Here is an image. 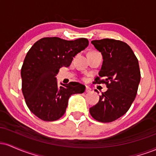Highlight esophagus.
Returning <instances> with one entry per match:
<instances>
[{
    "label": "esophagus",
    "instance_id": "obj_1",
    "mask_svg": "<svg viewBox=\"0 0 156 156\" xmlns=\"http://www.w3.org/2000/svg\"><path fill=\"white\" fill-rule=\"evenodd\" d=\"M91 91H92V89L90 88V87H86V92H87V93H89V92H91Z\"/></svg>",
    "mask_w": 156,
    "mask_h": 156
}]
</instances>
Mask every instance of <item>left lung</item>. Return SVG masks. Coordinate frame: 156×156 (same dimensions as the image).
I'll use <instances>...</instances> for the list:
<instances>
[{"label": "left lung", "mask_w": 156, "mask_h": 156, "mask_svg": "<svg viewBox=\"0 0 156 156\" xmlns=\"http://www.w3.org/2000/svg\"><path fill=\"white\" fill-rule=\"evenodd\" d=\"M91 43L103 56L98 74L105 78L101 81L97 77L94 80L105 83L108 89L102 92L98 103L89 108V112L96 120L111 122L128 112L136 96L141 79L139 62L130 46L122 41L103 39Z\"/></svg>", "instance_id": "obj_1"}]
</instances>
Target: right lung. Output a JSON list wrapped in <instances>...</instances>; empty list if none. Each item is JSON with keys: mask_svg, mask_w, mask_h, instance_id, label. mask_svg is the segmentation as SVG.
<instances>
[{"mask_svg": "<svg viewBox=\"0 0 156 156\" xmlns=\"http://www.w3.org/2000/svg\"><path fill=\"white\" fill-rule=\"evenodd\" d=\"M88 44L85 38L44 37L27 53L21 69L22 91L27 106L39 119L57 120L65 113L69 97L84 92L86 87L78 82L61 83L59 87L55 76L61 67H69L73 57Z\"/></svg>", "mask_w": 156, "mask_h": 156, "instance_id": "add662e5", "label": "right lung"}]
</instances>
